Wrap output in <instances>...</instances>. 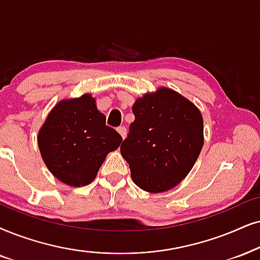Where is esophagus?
<instances>
[{
	"instance_id": "esophagus-1",
	"label": "esophagus",
	"mask_w": 260,
	"mask_h": 260,
	"mask_svg": "<svg viewBox=\"0 0 260 260\" xmlns=\"http://www.w3.org/2000/svg\"><path fill=\"white\" fill-rule=\"evenodd\" d=\"M117 132H119L120 136L124 139V137H126V134H127V128L124 126H120L119 128H117Z\"/></svg>"
}]
</instances>
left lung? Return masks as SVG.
Here are the masks:
<instances>
[{
	"label": "left lung",
	"mask_w": 260,
	"mask_h": 260,
	"mask_svg": "<svg viewBox=\"0 0 260 260\" xmlns=\"http://www.w3.org/2000/svg\"><path fill=\"white\" fill-rule=\"evenodd\" d=\"M136 119L121 145L134 183L159 193L185 179L202 151L203 117L194 104L169 88L137 100Z\"/></svg>",
	"instance_id": "1"
}]
</instances>
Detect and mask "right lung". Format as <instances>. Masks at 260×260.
Returning a JSON list of instances; mask_svg holds the SVG:
<instances>
[{"label": "right lung", "instance_id": "add662e5", "mask_svg": "<svg viewBox=\"0 0 260 260\" xmlns=\"http://www.w3.org/2000/svg\"><path fill=\"white\" fill-rule=\"evenodd\" d=\"M122 137L106 124L94 98L62 101L45 120L38 134L42 158L48 169L70 186L93 181L110 151L120 146Z\"/></svg>", "mask_w": 260, "mask_h": 260}]
</instances>
